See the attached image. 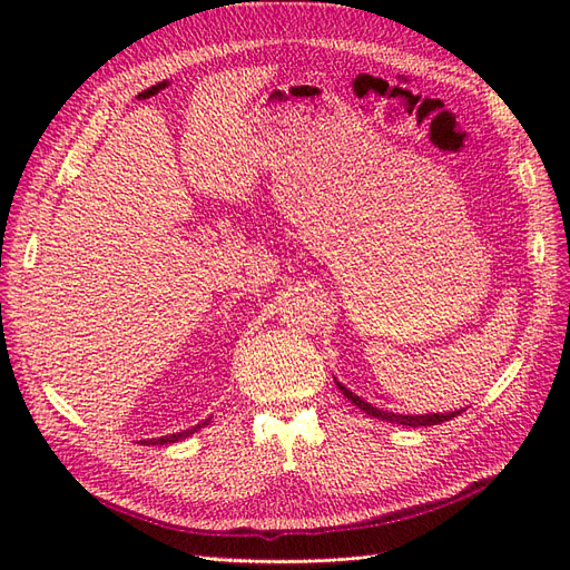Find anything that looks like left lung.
Returning a JSON list of instances; mask_svg holds the SVG:
<instances>
[{
    "label": "left lung",
    "mask_w": 570,
    "mask_h": 570,
    "mask_svg": "<svg viewBox=\"0 0 570 570\" xmlns=\"http://www.w3.org/2000/svg\"><path fill=\"white\" fill-rule=\"evenodd\" d=\"M337 387L342 390V394L347 396V400L352 404H356L361 411H366L368 416H375L381 421H387V423H396V425H409V428H421V425H438V423H444V421H452L456 419L461 411H452V413H425V416H402V413H387V411H381L371 406L368 402L361 400V396H356L352 390H347L344 385L337 383Z\"/></svg>",
    "instance_id": "obj_1"
}]
</instances>
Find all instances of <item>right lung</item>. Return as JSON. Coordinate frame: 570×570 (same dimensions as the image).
<instances>
[{
	"label": "right lung",
	"instance_id": "obj_1",
	"mask_svg": "<svg viewBox=\"0 0 570 570\" xmlns=\"http://www.w3.org/2000/svg\"><path fill=\"white\" fill-rule=\"evenodd\" d=\"M204 425H209V421H204V423L189 428V430H183V433H176V435H166V438H157V440H142L140 444H170V442H178V440H185V438H189L193 433H197V430L204 428Z\"/></svg>",
	"mask_w": 570,
	"mask_h": 570
}]
</instances>
